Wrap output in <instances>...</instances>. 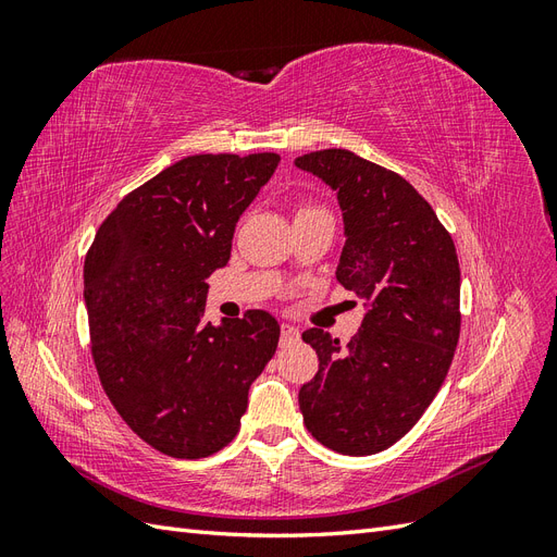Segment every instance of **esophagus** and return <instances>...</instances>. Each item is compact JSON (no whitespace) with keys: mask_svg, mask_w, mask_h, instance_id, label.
Here are the masks:
<instances>
[{"mask_svg":"<svg viewBox=\"0 0 557 557\" xmlns=\"http://www.w3.org/2000/svg\"><path fill=\"white\" fill-rule=\"evenodd\" d=\"M297 339H299V330L295 325H290V323H283L281 325V344L285 346V344H293Z\"/></svg>","mask_w":557,"mask_h":557,"instance_id":"esophagus-1","label":"esophagus"}]
</instances>
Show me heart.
<instances>
[{
  "mask_svg": "<svg viewBox=\"0 0 557 557\" xmlns=\"http://www.w3.org/2000/svg\"><path fill=\"white\" fill-rule=\"evenodd\" d=\"M309 211H323V209H318V207H301L299 209V213H309Z\"/></svg>",
  "mask_w": 557,
  "mask_h": 557,
  "instance_id": "heart-1",
  "label": "heart"
}]
</instances>
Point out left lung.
<instances>
[{
  "mask_svg": "<svg viewBox=\"0 0 557 557\" xmlns=\"http://www.w3.org/2000/svg\"><path fill=\"white\" fill-rule=\"evenodd\" d=\"M295 166L336 193L346 237L336 281L367 309L346 346L320 327L301 334L320 364L299 387V409L323 446L374 455L418 423L448 374L460 336L458 252L399 174L344 148Z\"/></svg>",
  "mask_w": 557,
  "mask_h": 557,
  "instance_id": "obj_1",
  "label": "left lung"
}]
</instances>
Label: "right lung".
Listing matches in <instances>:
<instances>
[{"label": "right lung", "mask_w": 557, "mask_h": 557, "mask_svg": "<svg viewBox=\"0 0 557 557\" xmlns=\"http://www.w3.org/2000/svg\"><path fill=\"white\" fill-rule=\"evenodd\" d=\"M276 153L190 156L123 197L83 267L92 358L115 411L156 450L197 460L239 432L281 327L267 311L213 325L207 278L272 178Z\"/></svg>", "instance_id": "add662e5"}]
</instances>
